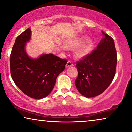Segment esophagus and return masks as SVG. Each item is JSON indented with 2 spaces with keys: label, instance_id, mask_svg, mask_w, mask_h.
Masks as SVG:
<instances>
[{
  "label": "esophagus",
  "instance_id": "34e87169",
  "mask_svg": "<svg viewBox=\"0 0 132 132\" xmlns=\"http://www.w3.org/2000/svg\"><path fill=\"white\" fill-rule=\"evenodd\" d=\"M73 63H72L71 61H68L67 62V64H66V67H69L71 66H72L73 65Z\"/></svg>",
  "mask_w": 132,
  "mask_h": 132
}]
</instances>
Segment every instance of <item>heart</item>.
I'll return each mask as SVG.
<instances>
[{
	"instance_id": "1",
	"label": "heart",
	"mask_w": 132,
	"mask_h": 132,
	"mask_svg": "<svg viewBox=\"0 0 132 132\" xmlns=\"http://www.w3.org/2000/svg\"><path fill=\"white\" fill-rule=\"evenodd\" d=\"M85 39L84 36H78L68 40L65 44L67 48L74 49L77 47L74 51V56L76 58H85L91 53L93 49V43L90 39Z\"/></svg>"
}]
</instances>
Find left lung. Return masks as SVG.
<instances>
[{"instance_id":"left-lung-1","label":"left lung","mask_w":132,"mask_h":132,"mask_svg":"<svg viewBox=\"0 0 132 132\" xmlns=\"http://www.w3.org/2000/svg\"><path fill=\"white\" fill-rule=\"evenodd\" d=\"M105 37L89 55L76 63L78 77L75 85L86 98L104 92L114 79L117 62V52L112 38L102 31Z\"/></svg>"}]
</instances>
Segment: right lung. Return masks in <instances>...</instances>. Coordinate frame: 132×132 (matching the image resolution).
<instances>
[{"instance_id":"right-lung-1","label":"right lung","mask_w":132,"mask_h":132,"mask_svg":"<svg viewBox=\"0 0 132 132\" xmlns=\"http://www.w3.org/2000/svg\"><path fill=\"white\" fill-rule=\"evenodd\" d=\"M31 32L28 28L16 37L9 60L11 74L15 85L24 93L31 98L42 99L52 90L67 61L53 54L30 58L25 46L30 40Z\"/></svg>"}]
</instances>
